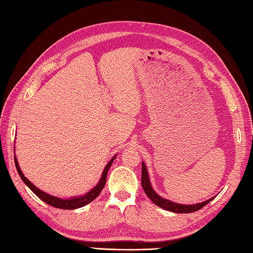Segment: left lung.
Returning <instances> with one entry per match:
<instances>
[{"instance_id":"8db88e82","label":"left lung","mask_w":253,"mask_h":253,"mask_svg":"<svg viewBox=\"0 0 253 253\" xmlns=\"http://www.w3.org/2000/svg\"><path fill=\"white\" fill-rule=\"evenodd\" d=\"M141 186L143 188L144 192L148 196V198L151 200L155 206H158L160 208H162L164 210H168V211L174 212V213H191V212H196L198 210L202 209L204 206L212 201L214 197L211 199H208V200L200 202V203H196V204H180V203H176L170 200H168L166 198H162L160 195H158V192H155V190L151 186V182H150L149 178V173L147 169V166L142 162V177H141Z\"/></svg>"}]
</instances>
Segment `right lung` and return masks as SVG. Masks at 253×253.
<instances>
[{
  "mask_svg": "<svg viewBox=\"0 0 253 253\" xmlns=\"http://www.w3.org/2000/svg\"><path fill=\"white\" fill-rule=\"evenodd\" d=\"M115 158H116V155H114V157L111 159L110 162L106 164L105 169H103V173H102V176H101L99 182L90 191L85 192L84 195H82V196L64 199V198H58V197H55V196L49 195V193L42 191L41 189H39V188L36 187L34 184H32V182L29 179H27L26 177H25V175L23 174V171H21V169L19 168L17 158H16V155H14L16 169H17L18 174L20 176V178L23 179V181L25 182L27 186H28L29 189L32 192H34L38 198H40L42 201H44L45 203L49 204V206L54 207V208H58V209H64V210H75V209L84 207L85 204H88L91 201H93L94 199L100 195V192L104 188V185H105V182H106L107 171H109L111 165L113 164V161L115 160Z\"/></svg>",
  "mask_w": 253,
  "mask_h": 253,
  "instance_id": "obj_1",
  "label": "right lung"
}]
</instances>
